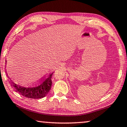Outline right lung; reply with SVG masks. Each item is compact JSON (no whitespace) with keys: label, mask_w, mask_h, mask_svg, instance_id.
Instances as JSON below:
<instances>
[{"label":"right lung","mask_w":127,"mask_h":127,"mask_svg":"<svg viewBox=\"0 0 127 127\" xmlns=\"http://www.w3.org/2000/svg\"><path fill=\"white\" fill-rule=\"evenodd\" d=\"M53 73L49 74L47 77L36 85L32 86H24L15 83L11 79H10L9 83L11 86L16 92L28 98L40 99L44 98L47 95L52 86V76Z\"/></svg>","instance_id":"right-lung-1"}]
</instances>
